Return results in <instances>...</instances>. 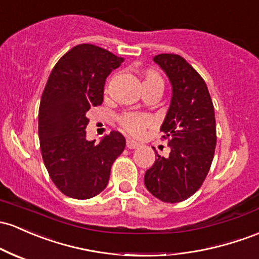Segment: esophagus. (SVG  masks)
<instances>
[{
  "instance_id": "34e87169",
  "label": "esophagus",
  "mask_w": 259,
  "mask_h": 259,
  "mask_svg": "<svg viewBox=\"0 0 259 259\" xmlns=\"http://www.w3.org/2000/svg\"><path fill=\"white\" fill-rule=\"evenodd\" d=\"M139 146H140V144L136 143V141H134V140H132V139H127V140H126V147H127V149H130V150L138 149Z\"/></svg>"
}]
</instances>
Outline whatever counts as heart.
I'll return each instance as SVG.
<instances>
[{
	"label": "heart",
	"instance_id": "heart-1",
	"mask_svg": "<svg viewBox=\"0 0 259 259\" xmlns=\"http://www.w3.org/2000/svg\"><path fill=\"white\" fill-rule=\"evenodd\" d=\"M162 86L163 87V79L155 71H147L145 73V77L143 81V87L145 86ZM121 127L130 135L138 136L151 124V119L147 115L138 114V113H126L119 120Z\"/></svg>",
	"mask_w": 259,
	"mask_h": 259
}]
</instances>
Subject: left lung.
<instances>
[{
  "instance_id": "8db88e82",
  "label": "left lung",
  "mask_w": 259,
  "mask_h": 259,
  "mask_svg": "<svg viewBox=\"0 0 259 259\" xmlns=\"http://www.w3.org/2000/svg\"><path fill=\"white\" fill-rule=\"evenodd\" d=\"M153 61L172 86V97L160 130L168 139V157L157 158L145 173L147 190L164 203L192 197L208 175L215 146L217 124L211 97L201 76L176 54H160Z\"/></svg>"
}]
</instances>
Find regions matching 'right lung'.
<instances>
[{
  "label": "right lung",
  "instance_id": "obj_1",
  "mask_svg": "<svg viewBox=\"0 0 259 259\" xmlns=\"http://www.w3.org/2000/svg\"><path fill=\"white\" fill-rule=\"evenodd\" d=\"M123 58L92 44L67 51L51 71L39 107V140L54 184L73 199L96 197L107 187L125 139L110 132L99 144L86 139L91 107L103 102L106 78Z\"/></svg>",
  "mask_w": 259,
  "mask_h": 259
}]
</instances>
